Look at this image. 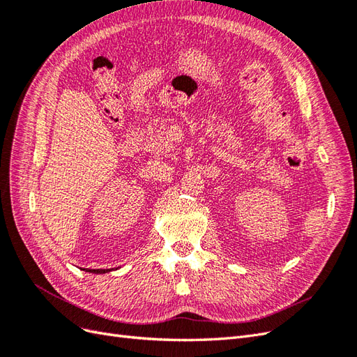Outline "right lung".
Masks as SVG:
<instances>
[{
	"mask_svg": "<svg viewBox=\"0 0 357 357\" xmlns=\"http://www.w3.org/2000/svg\"><path fill=\"white\" fill-rule=\"evenodd\" d=\"M88 273H93V274H105V273H110L112 269H86Z\"/></svg>",
	"mask_w": 357,
	"mask_h": 357,
	"instance_id": "1",
	"label": "right lung"
}]
</instances>
